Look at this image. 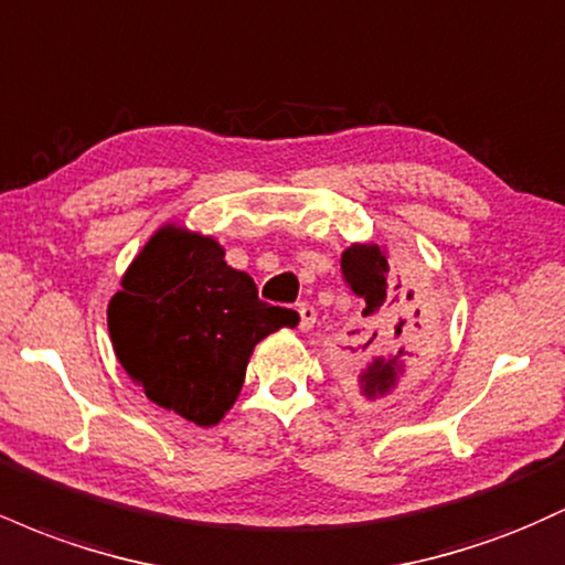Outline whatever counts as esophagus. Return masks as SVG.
I'll return each instance as SVG.
<instances>
[{"instance_id": "esophagus-1", "label": "esophagus", "mask_w": 565, "mask_h": 565, "mask_svg": "<svg viewBox=\"0 0 565 565\" xmlns=\"http://www.w3.org/2000/svg\"><path fill=\"white\" fill-rule=\"evenodd\" d=\"M297 316H300V321H297V327H300L302 332H308V329H313V323H316V310L310 308L308 302L297 305Z\"/></svg>"}]
</instances>
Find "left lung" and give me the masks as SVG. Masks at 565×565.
<instances>
[{"label": "left lung", "instance_id": "left-lung-1", "mask_svg": "<svg viewBox=\"0 0 565 565\" xmlns=\"http://www.w3.org/2000/svg\"><path fill=\"white\" fill-rule=\"evenodd\" d=\"M391 249L385 244H350L340 257L345 287L361 297V323L353 329V385L361 398H387L406 377L414 359L433 342L423 305L401 276L391 274Z\"/></svg>", "mask_w": 565, "mask_h": 565}]
</instances>
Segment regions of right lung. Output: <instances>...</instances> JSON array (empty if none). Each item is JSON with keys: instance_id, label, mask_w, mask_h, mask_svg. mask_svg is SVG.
Here are the masks:
<instances>
[{"instance_id": "right-lung-1", "label": "right lung", "mask_w": 565, "mask_h": 565, "mask_svg": "<svg viewBox=\"0 0 565 565\" xmlns=\"http://www.w3.org/2000/svg\"><path fill=\"white\" fill-rule=\"evenodd\" d=\"M119 284L108 300L116 359L153 404L199 427L236 404L257 342L300 321L263 302L215 236L183 223L159 225Z\"/></svg>"}]
</instances>
